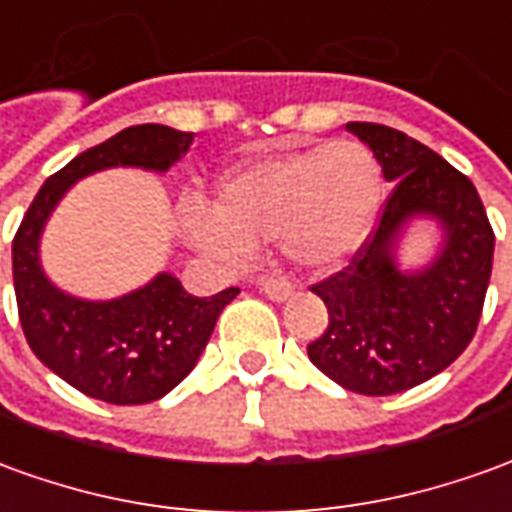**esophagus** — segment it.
I'll use <instances>...</instances> for the list:
<instances>
[{
  "label": "esophagus",
  "instance_id": "obj_1",
  "mask_svg": "<svg viewBox=\"0 0 512 512\" xmlns=\"http://www.w3.org/2000/svg\"><path fill=\"white\" fill-rule=\"evenodd\" d=\"M255 282L263 288V293L271 302H285V299L293 296V285L288 280H282V277H257Z\"/></svg>",
  "mask_w": 512,
  "mask_h": 512
}]
</instances>
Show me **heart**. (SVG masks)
<instances>
[{
    "mask_svg": "<svg viewBox=\"0 0 512 512\" xmlns=\"http://www.w3.org/2000/svg\"><path fill=\"white\" fill-rule=\"evenodd\" d=\"M380 194V163L371 149L335 141L224 171L213 210L188 205L180 224L199 252L219 260H241L255 246L280 241L296 266L332 271L368 238Z\"/></svg>",
    "mask_w": 512,
    "mask_h": 512,
    "instance_id": "b5f03b06",
    "label": "heart"
}]
</instances>
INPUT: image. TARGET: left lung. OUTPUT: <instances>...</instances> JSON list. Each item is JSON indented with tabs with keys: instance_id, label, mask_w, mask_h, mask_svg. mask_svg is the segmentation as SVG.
<instances>
[{
	"instance_id": "left-lung-1",
	"label": "left lung",
	"mask_w": 512,
	"mask_h": 512,
	"mask_svg": "<svg viewBox=\"0 0 512 512\" xmlns=\"http://www.w3.org/2000/svg\"><path fill=\"white\" fill-rule=\"evenodd\" d=\"M393 191L355 263L313 285L330 324L307 346L318 371L346 391L391 396L432 380L463 355L480 321L493 266V230L466 174L405 132L349 121ZM413 220L439 227L424 267L402 269L398 249Z\"/></svg>"
}]
</instances>
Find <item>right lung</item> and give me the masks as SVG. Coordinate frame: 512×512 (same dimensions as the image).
<instances>
[{
  "instance_id": "add662e5",
  "label": "right lung",
  "mask_w": 512,
  "mask_h": 512,
  "mask_svg": "<svg viewBox=\"0 0 512 512\" xmlns=\"http://www.w3.org/2000/svg\"><path fill=\"white\" fill-rule=\"evenodd\" d=\"M194 132L138 124L116 132L52 174L32 199L13 238V288L21 330L35 357L60 380L110 405H146L177 388L205 352L221 310L238 288L191 296L160 271L116 299H82L57 288L41 263V235L60 199L96 171L144 169L155 174L180 163Z\"/></svg>"
}]
</instances>
